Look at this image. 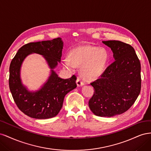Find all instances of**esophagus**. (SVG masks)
Returning a JSON list of instances; mask_svg holds the SVG:
<instances>
[{"mask_svg": "<svg viewBox=\"0 0 151 151\" xmlns=\"http://www.w3.org/2000/svg\"><path fill=\"white\" fill-rule=\"evenodd\" d=\"M76 83H77V86H83L84 85V82L81 80V78H79V77H78V78L77 79V81H76Z\"/></svg>", "mask_w": 151, "mask_h": 151, "instance_id": "34e87169", "label": "esophagus"}]
</instances>
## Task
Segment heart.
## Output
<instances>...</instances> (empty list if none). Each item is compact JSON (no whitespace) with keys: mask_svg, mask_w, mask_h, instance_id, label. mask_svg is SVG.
I'll list each match as a JSON object with an SVG mask.
<instances>
[{"mask_svg":"<svg viewBox=\"0 0 151 151\" xmlns=\"http://www.w3.org/2000/svg\"><path fill=\"white\" fill-rule=\"evenodd\" d=\"M108 58L106 48L83 45L70 50L68 58L63 60V65L69 70H74L76 66H81L82 76L88 80H94L103 73Z\"/></svg>","mask_w":151,"mask_h":151,"instance_id":"obj_1","label":"heart"}]
</instances>
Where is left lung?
<instances>
[{"label":"left lung","instance_id":"left-lung-1","mask_svg":"<svg viewBox=\"0 0 151 151\" xmlns=\"http://www.w3.org/2000/svg\"><path fill=\"white\" fill-rule=\"evenodd\" d=\"M103 43L112 50L115 61L91 83L94 92L89 106L95 115L112 117L127 111L137 98L141 89V67L131 45L116 40Z\"/></svg>","mask_w":151,"mask_h":151}]
</instances>
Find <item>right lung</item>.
<instances>
[{
	"mask_svg": "<svg viewBox=\"0 0 151 151\" xmlns=\"http://www.w3.org/2000/svg\"><path fill=\"white\" fill-rule=\"evenodd\" d=\"M63 42L60 38L26 44L18 50L9 67V84L14 100L25 115L36 119H47L58 115L65 96L77 87L76 76L60 78L53 70L60 62ZM31 53L42 55L51 69L48 80L39 90L29 91L22 84L20 67L25 58Z\"/></svg>",
	"mask_w": 151,
	"mask_h": 151,
	"instance_id": "obj_1",
	"label": "right lung"
}]
</instances>
